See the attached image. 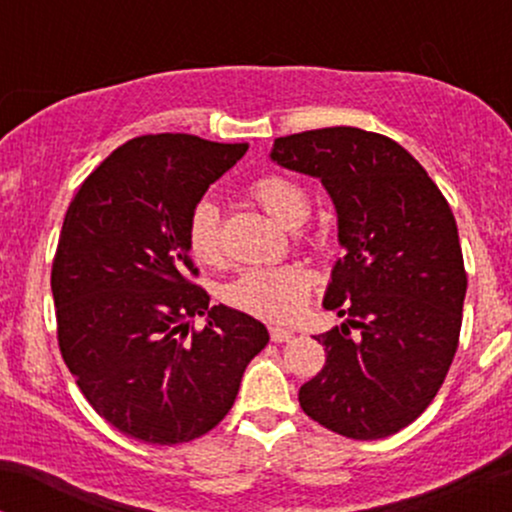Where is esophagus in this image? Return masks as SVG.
Masks as SVG:
<instances>
[{
	"label": "esophagus",
	"mask_w": 512,
	"mask_h": 512,
	"mask_svg": "<svg viewBox=\"0 0 512 512\" xmlns=\"http://www.w3.org/2000/svg\"><path fill=\"white\" fill-rule=\"evenodd\" d=\"M269 337H272V342L281 344V342H289V339L293 337V332L284 330V327H272V330H269Z\"/></svg>",
	"instance_id": "obj_1"
}]
</instances>
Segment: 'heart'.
Masks as SVG:
<instances>
[{"label":"heart","instance_id":"b5f03b06","mask_svg":"<svg viewBox=\"0 0 512 512\" xmlns=\"http://www.w3.org/2000/svg\"><path fill=\"white\" fill-rule=\"evenodd\" d=\"M248 195L286 228L301 226L313 207L308 190L301 182L276 173L257 178L248 187ZM185 238L187 250L199 264L216 267L223 262L221 214L211 199H199L192 207ZM310 289H313V274L301 264L255 267L226 284L223 301L252 317H262L269 322H289L303 310Z\"/></svg>","mask_w":512,"mask_h":512}]
</instances>
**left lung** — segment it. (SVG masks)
I'll list each match as a JSON object with an SVG mask.
<instances>
[{"label": "left lung", "mask_w": 512, "mask_h": 512, "mask_svg": "<svg viewBox=\"0 0 512 512\" xmlns=\"http://www.w3.org/2000/svg\"><path fill=\"white\" fill-rule=\"evenodd\" d=\"M269 156L325 185L344 248L322 305L346 322L315 337L325 366L298 402L339 436H392L433 402L460 342L467 272L450 204L407 149L366 129L279 137Z\"/></svg>", "instance_id": "1"}]
</instances>
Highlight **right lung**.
<instances>
[{
	"mask_svg": "<svg viewBox=\"0 0 512 512\" xmlns=\"http://www.w3.org/2000/svg\"><path fill=\"white\" fill-rule=\"evenodd\" d=\"M245 151L195 134L129 139L64 216L50 279L57 342L88 404L129 438L178 445L209 433L269 342L260 320L209 305L187 279L190 211ZM197 314L204 331L189 325Z\"/></svg>",
	"mask_w": 512,
	"mask_h": 512,
	"instance_id": "add662e5",
	"label": "right lung"
}]
</instances>
